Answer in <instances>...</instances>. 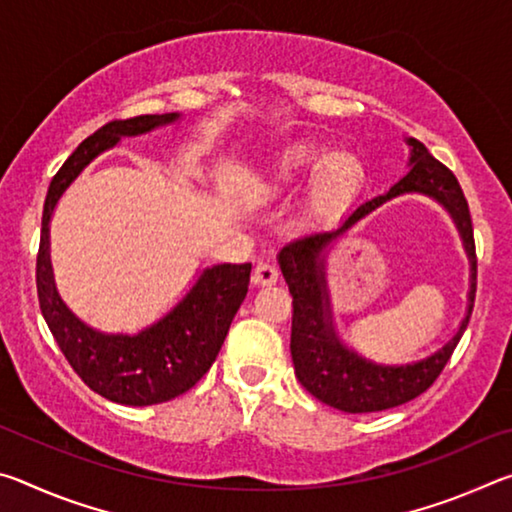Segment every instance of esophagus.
Returning <instances> with one entry per match:
<instances>
[{
  "label": "esophagus",
  "mask_w": 512,
  "mask_h": 512,
  "mask_svg": "<svg viewBox=\"0 0 512 512\" xmlns=\"http://www.w3.org/2000/svg\"><path fill=\"white\" fill-rule=\"evenodd\" d=\"M277 277H280V273L271 264H257L253 271V282L257 287H271V284L277 282Z\"/></svg>",
  "instance_id": "esophagus-1"
}]
</instances>
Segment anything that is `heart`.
Masks as SVG:
<instances>
[{"label":"heart","instance_id":"heart-1","mask_svg":"<svg viewBox=\"0 0 512 512\" xmlns=\"http://www.w3.org/2000/svg\"><path fill=\"white\" fill-rule=\"evenodd\" d=\"M316 144H293L275 153L255 171L257 185L271 194H282L296 187L316 167L309 178L305 210L314 219L334 216L348 207L366 180V167L359 155L350 151L327 153L320 163Z\"/></svg>","mask_w":512,"mask_h":512}]
</instances>
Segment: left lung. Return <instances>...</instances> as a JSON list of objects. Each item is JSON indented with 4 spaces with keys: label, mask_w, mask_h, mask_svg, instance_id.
I'll return each instance as SVG.
<instances>
[{
    "label": "left lung",
    "mask_w": 512,
    "mask_h": 512,
    "mask_svg": "<svg viewBox=\"0 0 512 512\" xmlns=\"http://www.w3.org/2000/svg\"><path fill=\"white\" fill-rule=\"evenodd\" d=\"M409 144V171L388 189L357 205L352 214L332 232H320L284 246L277 264L293 296L291 320V359L296 377L307 391L327 406L345 413L386 411L422 395L443 372L470 323L476 293V253L470 207L458 180L445 164H440L422 142L406 137ZM406 193L429 195L446 207L462 235L471 259V291L468 309L457 334L443 349L424 360L409 364H377L361 358L338 336L333 323L331 299L326 287V255L351 229L381 204Z\"/></svg>",
    "instance_id": "left-lung-1"
}]
</instances>
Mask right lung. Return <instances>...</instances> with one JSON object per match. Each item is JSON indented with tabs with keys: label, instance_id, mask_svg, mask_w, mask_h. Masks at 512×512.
I'll return each instance as SVG.
<instances>
[{
	"label": "right lung",
	"instance_id": "right-lung-1",
	"mask_svg": "<svg viewBox=\"0 0 512 512\" xmlns=\"http://www.w3.org/2000/svg\"><path fill=\"white\" fill-rule=\"evenodd\" d=\"M183 117L142 115L110 121L83 140L51 180L42 212L36 282L42 316L76 370L94 393L126 406L169 402L189 391L219 354L250 282V264H214L198 273L189 291L167 314L135 334H110L90 327L58 296L49 255V223L65 189L101 153L117 146L121 137H140L171 126Z\"/></svg>",
	"mask_w": 512,
	"mask_h": 512
}]
</instances>
